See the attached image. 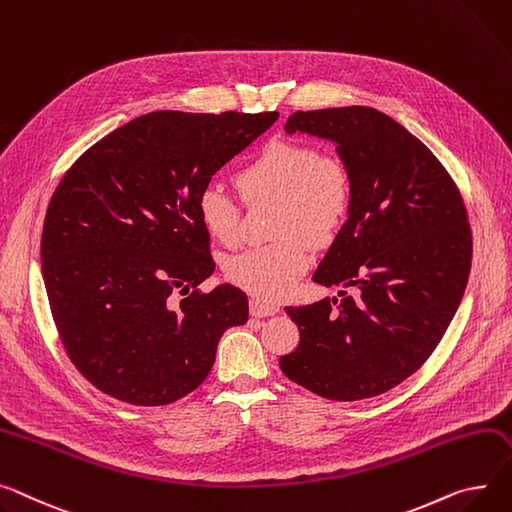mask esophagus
Listing matches in <instances>:
<instances>
[{"mask_svg": "<svg viewBox=\"0 0 512 512\" xmlns=\"http://www.w3.org/2000/svg\"><path fill=\"white\" fill-rule=\"evenodd\" d=\"M249 306H251V315L253 317H271V315H278L280 313V306L278 304L261 300V298H253Z\"/></svg>", "mask_w": 512, "mask_h": 512, "instance_id": "1", "label": "esophagus"}]
</instances>
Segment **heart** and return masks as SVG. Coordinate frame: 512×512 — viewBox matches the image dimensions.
Segmentation results:
<instances>
[{
  "label": "heart",
  "mask_w": 512,
  "mask_h": 512,
  "mask_svg": "<svg viewBox=\"0 0 512 512\" xmlns=\"http://www.w3.org/2000/svg\"><path fill=\"white\" fill-rule=\"evenodd\" d=\"M245 201H276L271 234L276 241L247 249L224 265L226 278L255 296L278 300L292 292L311 263V245L323 247L344 226L354 201L350 166L311 144L269 142L236 175ZM197 216L216 241H238L241 206L220 185L208 183L197 197Z\"/></svg>",
  "instance_id": "obj_1"
}]
</instances>
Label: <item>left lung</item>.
<instances>
[{
    "label": "left lung",
    "mask_w": 512,
    "mask_h": 512,
    "mask_svg": "<svg viewBox=\"0 0 512 512\" xmlns=\"http://www.w3.org/2000/svg\"><path fill=\"white\" fill-rule=\"evenodd\" d=\"M284 131L333 142L352 170L350 216L313 280L356 294L286 306L300 342L280 368L325 399L381 395L430 358L459 309L471 267L463 197L416 135L377 109L298 111Z\"/></svg>",
    "instance_id": "1"
}]
</instances>
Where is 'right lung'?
I'll return each instance as SVG.
<instances>
[{
	"instance_id": "1",
	"label": "right lung",
	"mask_w": 512,
	"mask_h": 512,
	"mask_svg": "<svg viewBox=\"0 0 512 512\" xmlns=\"http://www.w3.org/2000/svg\"><path fill=\"white\" fill-rule=\"evenodd\" d=\"M278 117L154 111L105 135L57 185L45 288L67 356L102 393L173 403L206 381L224 331L247 323L245 292L197 290L216 267L197 197Z\"/></svg>"
}]
</instances>
